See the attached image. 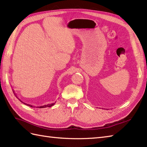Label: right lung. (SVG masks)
I'll return each instance as SVG.
<instances>
[{"mask_svg":"<svg viewBox=\"0 0 147 147\" xmlns=\"http://www.w3.org/2000/svg\"><path fill=\"white\" fill-rule=\"evenodd\" d=\"M13 93H14V91H13ZM14 94H15V93H14ZM16 97L18 98V96H16ZM20 101L22 102V103H23L24 104H25V105H27V106H29V107H34V106H32V105H29V104H27V103H24V102H22L21 100H19ZM54 104H55V103H51V104H47V105H43V106H40V107H36V108H47V107H52V106H53Z\"/></svg>","mask_w":147,"mask_h":147,"instance_id":"add662e5","label":"right lung"}]
</instances>
